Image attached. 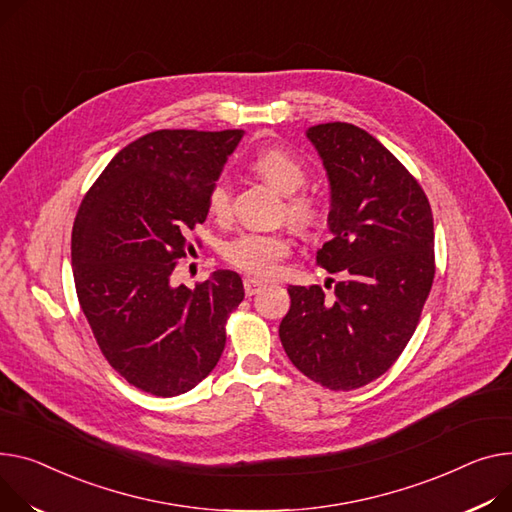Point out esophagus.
<instances>
[{"mask_svg": "<svg viewBox=\"0 0 512 512\" xmlns=\"http://www.w3.org/2000/svg\"><path fill=\"white\" fill-rule=\"evenodd\" d=\"M245 294L247 296H255L261 292V288H265V282L263 280H257V278H245Z\"/></svg>", "mask_w": 512, "mask_h": 512, "instance_id": "obj_1", "label": "esophagus"}]
</instances>
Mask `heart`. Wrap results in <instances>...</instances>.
Returning <instances> with one entry per match:
<instances>
[{
  "label": "heart",
  "mask_w": 512,
  "mask_h": 512,
  "mask_svg": "<svg viewBox=\"0 0 512 512\" xmlns=\"http://www.w3.org/2000/svg\"><path fill=\"white\" fill-rule=\"evenodd\" d=\"M251 166L271 185L286 193V216L300 228L319 226L323 212L319 199L302 191L306 166L280 146L259 148ZM208 210L216 218L230 214V185L226 177H218L208 191ZM292 236L286 230H243L222 243L220 253L226 263L257 278L276 276L282 261L292 253Z\"/></svg>",
  "instance_id": "heart-1"
}]
</instances>
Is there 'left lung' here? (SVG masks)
I'll return each instance as SVG.
<instances>
[{"instance_id": "left-lung-1", "label": "left lung", "mask_w": 512, "mask_h": 512, "mask_svg": "<svg viewBox=\"0 0 512 512\" xmlns=\"http://www.w3.org/2000/svg\"><path fill=\"white\" fill-rule=\"evenodd\" d=\"M306 135L331 185V238L317 263L344 280L325 284L331 294L290 286L280 339L304 377L352 391L385 374L420 323L436 271L432 210L410 170L364 129L335 121Z\"/></svg>"}]
</instances>
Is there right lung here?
<instances>
[{
  "label": "right lung",
  "instance_id": "obj_1",
  "mask_svg": "<svg viewBox=\"0 0 512 512\" xmlns=\"http://www.w3.org/2000/svg\"><path fill=\"white\" fill-rule=\"evenodd\" d=\"M243 129H158L125 146L84 195L72 230L74 282L107 362L150 395L201 383L226 346V321L245 298L236 271L173 286L208 218V191Z\"/></svg>",
  "mask_w": 512,
  "mask_h": 512
}]
</instances>
